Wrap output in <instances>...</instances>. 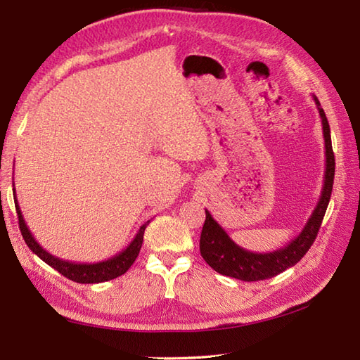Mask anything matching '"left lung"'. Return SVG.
Here are the masks:
<instances>
[{
  "label": "left lung",
  "instance_id": "1",
  "mask_svg": "<svg viewBox=\"0 0 360 360\" xmlns=\"http://www.w3.org/2000/svg\"><path fill=\"white\" fill-rule=\"evenodd\" d=\"M317 105V110L322 119L323 128V139H325V176L322 193H320L319 202L312 210L311 217L308 218L307 224L302 229L295 238L288 243L285 248H280L267 254H257L240 248L238 244L232 241L231 236L221 227L209 210H205V221L201 232L200 240V250L201 255L205 259L213 271L219 272L221 275L227 277L238 278L243 281H258L275 277L280 272L286 271L288 267L297 264L303 255L307 254L309 248L314 243L319 233V229L322 226V219L333 192L334 184V172H335V160L331 145V134H330V124L325 116V111L320 106L319 98L312 96Z\"/></svg>",
  "mask_w": 360,
  "mask_h": 360
}]
</instances>
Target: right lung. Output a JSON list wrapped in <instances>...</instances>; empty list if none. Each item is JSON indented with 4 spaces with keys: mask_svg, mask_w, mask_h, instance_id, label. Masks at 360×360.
<instances>
[{
    "mask_svg": "<svg viewBox=\"0 0 360 360\" xmlns=\"http://www.w3.org/2000/svg\"><path fill=\"white\" fill-rule=\"evenodd\" d=\"M15 193V188H13ZM15 201V209H17V215H18V224H20V231L22 238H25L27 248L34 252L35 255L40 257L46 264H49L53 269L58 271L62 275H65L66 278H70L75 283H83V285H91V283H103L112 278L120 277L122 274H125L131 264L136 262L137 255H139V250L142 248V241H143V232L145 227L150 224V221L142 224L139 232L136 233L133 241L128 244V246L116 254L114 257L103 259V262H97V263H74V262H66V259H62L58 257H53L49 254L48 250H44L40 244L37 243V240L30 233L29 227L26 226V221L22 218V213L20 210V205L17 201V195L13 196Z\"/></svg>",
    "mask_w": 360,
    "mask_h": 360,
    "instance_id": "1",
    "label": "right lung"
}]
</instances>
